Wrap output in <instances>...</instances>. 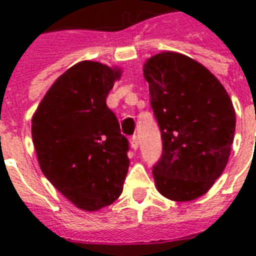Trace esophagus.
<instances>
[{"instance_id": "esophagus-1", "label": "esophagus", "mask_w": 256, "mask_h": 256, "mask_svg": "<svg viewBox=\"0 0 256 256\" xmlns=\"http://www.w3.org/2000/svg\"><path fill=\"white\" fill-rule=\"evenodd\" d=\"M130 148H132V149H134V150H136V149L138 148V136H132V138H130Z\"/></svg>"}]
</instances>
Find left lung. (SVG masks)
I'll return each instance as SVG.
<instances>
[{"instance_id":"1","label":"left lung","mask_w":256,"mask_h":256,"mask_svg":"<svg viewBox=\"0 0 256 256\" xmlns=\"http://www.w3.org/2000/svg\"><path fill=\"white\" fill-rule=\"evenodd\" d=\"M142 71L162 138V154L153 166L156 189L172 201H193L228 165L235 134L232 102L204 64L180 52L153 55Z\"/></svg>"}]
</instances>
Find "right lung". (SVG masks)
<instances>
[{"mask_svg":"<svg viewBox=\"0 0 256 256\" xmlns=\"http://www.w3.org/2000/svg\"><path fill=\"white\" fill-rule=\"evenodd\" d=\"M120 76L118 67L82 60L52 83L32 118L40 170L86 212L120 197L130 166L128 140L106 104Z\"/></svg>","mask_w":256,"mask_h":256,"instance_id":"1","label":"right lung"}]
</instances>
